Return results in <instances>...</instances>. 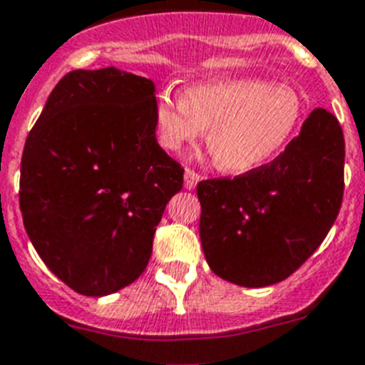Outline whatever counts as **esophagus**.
Here are the masks:
<instances>
[{"label": "esophagus", "mask_w": 365, "mask_h": 365, "mask_svg": "<svg viewBox=\"0 0 365 365\" xmlns=\"http://www.w3.org/2000/svg\"><path fill=\"white\" fill-rule=\"evenodd\" d=\"M198 182H200V174L192 169H185V189H195Z\"/></svg>", "instance_id": "obj_1"}]
</instances>
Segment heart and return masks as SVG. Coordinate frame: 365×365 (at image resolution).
<instances>
[{
  "instance_id": "obj_1",
  "label": "heart",
  "mask_w": 365,
  "mask_h": 365,
  "mask_svg": "<svg viewBox=\"0 0 365 365\" xmlns=\"http://www.w3.org/2000/svg\"><path fill=\"white\" fill-rule=\"evenodd\" d=\"M303 115L301 97L262 78L207 82L183 95L161 91L154 106L158 141L167 150L207 132V148L227 173L259 169L290 141Z\"/></svg>"
}]
</instances>
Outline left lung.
<instances>
[{
  "instance_id": "8db88e82",
  "label": "left lung",
  "mask_w": 365,
  "mask_h": 365,
  "mask_svg": "<svg viewBox=\"0 0 365 365\" xmlns=\"http://www.w3.org/2000/svg\"><path fill=\"white\" fill-rule=\"evenodd\" d=\"M344 132L316 108L299 135L259 169L202 180L200 239L209 268L248 288L284 281L319 248L344 198Z\"/></svg>"
}]
</instances>
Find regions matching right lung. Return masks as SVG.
<instances>
[{
    "mask_svg": "<svg viewBox=\"0 0 365 365\" xmlns=\"http://www.w3.org/2000/svg\"><path fill=\"white\" fill-rule=\"evenodd\" d=\"M154 84L113 68L53 88L21 156L20 209L38 255L82 296L134 283L183 167L158 145Z\"/></svg>",
    "mask_w": 365,
    "mask_h": 365,
    "instance_id": "right-lung-1",
    "label": "right lung"
}]
</instances>
